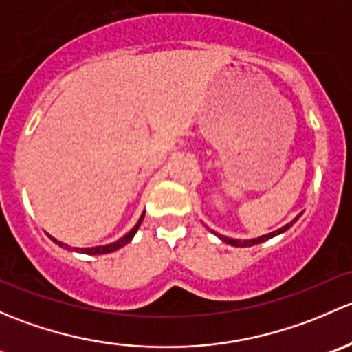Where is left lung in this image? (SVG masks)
Segmentation results:
<instances>
[{"mask_svg":"<svg viewBox=\"0 0 352 352\" xmlns=\"http://www.w3.org/2000/svg\"><path fill=\"white\" fill-rule=\"evenodd\" d=\"M300 215H302V213H300ZM300 215H298V217H295V219H293L292 222H289V223H286V226H285V227H281V229H278V230H274V232H270V234H266V235H261V237H257V239H248V241H241V239H230V237H226V235H220V234H217V232H213V230H212V232H213V234L217 235V237L220 239V241L227 242V244L234 245V248H251V245L261 244V242H266V241H270V239L276 237V235L283 234V232L288 230L289 227H292L293 223H295L296 220L300 219Z\"/></svg>","mask_w":352,"mask_h":352,"instance_id":"left-lung-1","label":"left lung"}]
</instances>
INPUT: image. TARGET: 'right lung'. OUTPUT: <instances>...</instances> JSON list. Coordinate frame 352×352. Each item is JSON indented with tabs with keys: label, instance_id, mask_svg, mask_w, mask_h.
Instances as JSON below:
<instances>
[{
	"label": "right lung",
	"instance_id": "right-lung-1",
	"mask_svg": "<svg viewBox=\"0 0 352 352\" xmlns=\"http://www.w3.org/2000/svg\"><path fill=\"white\" fill-rule=\"evenodd\" d=\"M144 215H146V212H144L142 215H140L139 222H137L135 226H133V229H132V230L126 232V234L123 235V237L118 239V241L111 242V244H107V245H96V248H71V245L64 244V242L57 241V239H54V237H50V239H52V241L56 242L57 245H60V248H64V249H72V251H76V252H82V254H89V256H95V254H108V252L117 251V249L123 248V245H126V244H129L130 241H132L133 235H135V234H137V230H139L140 223H142Z\"/></svg>",
	"mask_w": 352,
	"mask_h": 352
}]
</instances>
